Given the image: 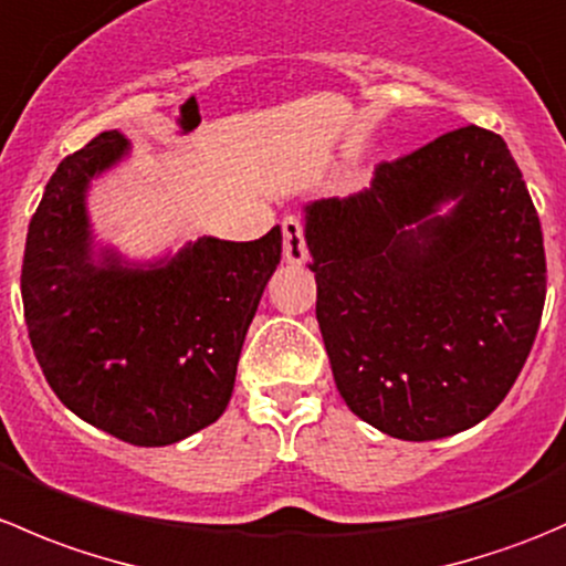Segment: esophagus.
Instances as JSON below:
<instances>
[{
  "mask_svg": "<svg viewBox=\"0 0 566 566\" xmlns=\"http://www.w3.org/2000/svg\"><path fill=\"white\" fill-rule=\"evenodd\" d=\"M282 235H284V260L290 265H301L306 260V241H304V224L295 216H287L282 221Z\"/></svg>",
  "mask_w": 566,
  "mask_h": 566,
  "instance_id": "34e87169",
  "label": "esophagus"
}]
</instances>
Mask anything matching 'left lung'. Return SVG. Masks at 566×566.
<instances>
[{
	"mask_svg": "<svg viewBox=\"0 0 566 566\" xmlns=\"http://www.w3.org/2000/svg\"><path fill=\"white\" fill-rule=\"evenodd\" d=\"M306 247L331 373L358 419L438 441L515 386L547 271L539 216L499 134L449 130L380 164L367 191L306 205Z\"/></svg>",
	"mask_w": 566,
	"mask_h": 566,
	"instance_id": "1",
	"label": "left lung"
}]
</instances>
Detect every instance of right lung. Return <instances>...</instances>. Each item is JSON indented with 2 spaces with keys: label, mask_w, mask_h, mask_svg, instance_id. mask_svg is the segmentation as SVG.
<instances>
[{
  "label": "right lung",
  "mask_w": 566,
  "mask_h": 566,
  "mask_svg": "<svg viewBox=\"0 0 566 566\" xmlns=\"http://www.w3.org/2000/svg\"><path fill=\"white\" fill-rule=\"evenodd\" d=\"M128 150L119 130H104L62 158L27 232L21 298L60 402L119 441L169 447L227 410L282 230L247 243L205 235L145 265L95 251L90 180Z\"/></svg>",
  "instance_id": "1"
}]
</instances>
